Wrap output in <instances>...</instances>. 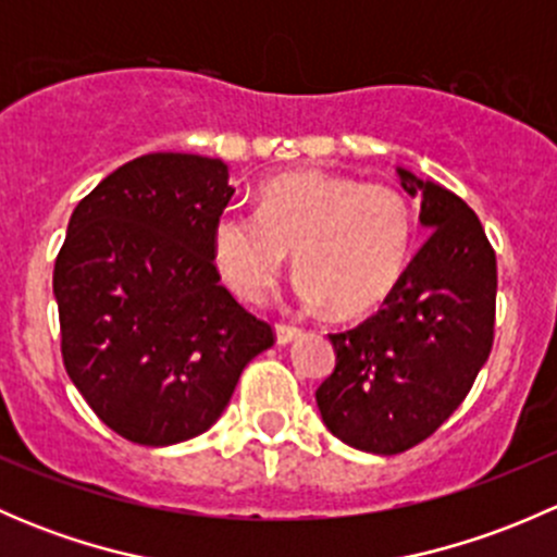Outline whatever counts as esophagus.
<instances>
[{"label": "esophagus", "mask_w": 557, "mask_h": 557, "mask_svg": "<svg viewBox=\"0 0 557 557\" xmlns=\"http://www.w3.org/2000/svg\"><path fill=\"white\" fill-rule=\"evenodd\" d=\"M277 342L280 345H288V342H294L296 336H301V329L296 323H277Z\"/></svg>", "instance_id": "1"}]
</instances>
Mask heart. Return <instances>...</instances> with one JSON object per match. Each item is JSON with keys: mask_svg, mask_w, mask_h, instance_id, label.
I'll return each instance as SVG.
<instances>
[{"mask_svg": "<svg viewBox=\"0 0 557 557\" xmlns=\"http://www.w3.org/2000/svg\"><path fill=\"white\" fill-rule=\"evenodd\" d=\"M412 239L414 212L401 190L320 170L269 180L256 212L228 207L212 232L234 294L267 299L294 250L301 299L329 301L342 318L377 310L396 290Z\"/></svg>", "mask_w": 557, "mask_h": 557, "instance_id": "1", "label": "heart"}]
</instances>
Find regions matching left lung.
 I'll list each match as a JSON object with an SVG mask.
<instances>
[{
	"label": "left lung",
	"mask_w": 557,
	"mask_h": 557,
	"mask_svg": "<svg viewBox=\"0 0 557 557\" xmlns=\"http://www.w3.org/2000/svg\"><path fill=\"white\" fill-rule=\"evenodd\" d=\"M423 194L431 237L396 290L356 329L329 334L336 367L314 391L323 423L356 450L396 455L429 440L485 367L496 329V250L453 190L398 170Z\"/></svg>",
	"instance_id": "left-lung-1"
}]
</instances>
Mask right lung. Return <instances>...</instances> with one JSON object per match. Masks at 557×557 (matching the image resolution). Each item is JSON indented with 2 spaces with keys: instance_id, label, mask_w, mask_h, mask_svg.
<instances>
[{
  "instance_id": "right-lung-1",
  "label": "right lung",
  "mask_w": 557,
  "mask_h": 557,
  "mask_svg": "<svg viewBox=\"0 0 557 557\" xmlns=\"http://www.w3.org/2000/svg\"><path fill=\"white\" fill-rule=\"evenodd\" d=\"M234 188L221 159L148 153L83 196L55 256L61 358L134 445L205 434L274 329L221 285L212 232Z\"/></svg>"
}]
</instances>
